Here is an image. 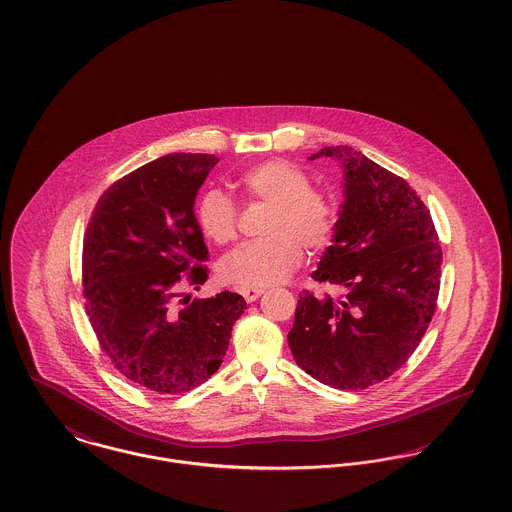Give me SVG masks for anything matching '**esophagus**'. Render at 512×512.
I'll use <instances>...</instances> for the list:
<instances>
[{
	"mask_svg": "<svg viewBox=\"0 0 512 512\" xmlns=\"http://www.w3.org/2000/svg\"><path fill=\"white\" fill-rule=\"evenodd\" d=\"M263 294V288H241V296L245 302H255Z\"/></svg>",
	"mask_w": 512,
	"mask_h": 512,
	"instance_id": "obj_1",
	"label": "esophagus"
}]
</instances>
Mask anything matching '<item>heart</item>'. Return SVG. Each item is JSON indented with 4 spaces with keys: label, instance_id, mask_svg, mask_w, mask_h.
<instances>
[{
    "label": "heart",
    "instance_id": "b5f03b06",
    "mask_svg": "<svg viewBox=\"0 0 512 512\" xmlns=\"http://www.w3.org/2000/svg\"><path fill=\"white\" fill-rule=\"evenodd\" d=\"M243 195L269 204L261 234L220 263V275L239 288H267L292 275L308 253L325 251L337 230V204L321 189L310 187L308 175L286 159H267L251 165L237 179ZM195 220L202 236L216 245L237 237L236 202L222 191L198 198Z\"/></svg>",
    "mask_w": 512,
    "mask_h": 512
}]
</instances>
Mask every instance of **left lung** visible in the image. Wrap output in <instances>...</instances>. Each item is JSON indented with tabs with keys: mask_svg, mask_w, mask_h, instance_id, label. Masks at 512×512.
I'll return each mask as SVG.
<instances>
[{
	"mask_svg": "<svg viewBox=\"0 0 512 512\" xmlns=\"http://www.w3.org/2000/svg\"><path fill=\"white\" fill-rule=\"evenodd\" d=\"M343 159L345 204L314 278L335 296L300 294L288 345L298 366L337 390H364L397 372L419 347L440 290L442 247L409 183L331 146L312 159Z\"/></svg>",
	"mask_w": 512,
	"mask_h": 512,
	"instance_id": "8db88e82",
	"label": "left lung"
}]
</instances>
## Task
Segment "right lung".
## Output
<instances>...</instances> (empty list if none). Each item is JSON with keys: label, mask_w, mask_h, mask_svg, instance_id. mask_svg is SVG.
<instances>
[{"label": "right lung", "mask_w": 512, "mask_h": 512, "mask_svg": "<svg viewBox=\"0 0 512 512\" xmlns=\"http://www.w3.org/2000/svg\"><path fill=\"white\" fill-rule=\"evenodd\" d=\"M218 163L169 154L115 181L97 200L81 253L85 314L99 347L132 384L154 394L195 390L222 364L245 312L236 292L191 300L208 259L193 204Z\"/></svg>", "instance_id": "1"}]
</instances>
